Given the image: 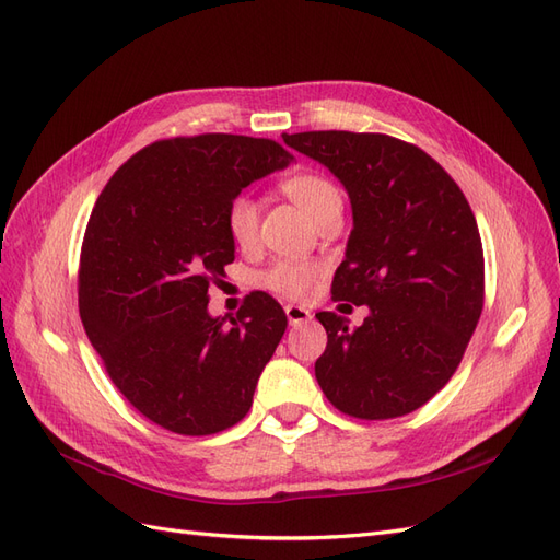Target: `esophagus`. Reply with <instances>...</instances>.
Listing matches in <instances>:
<instances>
[{
  "label": "esophagus",
  "instance_id": "obj_1",
  "mask_svg": "<svg viewBox=\"0 0 560 560\" xmlns=\"http://www.w3.org/2000/svg\"><path fill=\"white\" fill-rule=\"evenodd\" d=\"M284 313H287V319H290L292 327H299L303 325V322H311L313 315L308 308L303 306H296V303H290V306H284Z\"/></svg>",
  "mask_w": 560,
  "mask_h": 560
}]
</instances>
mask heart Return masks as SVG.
Masks as SVG:
<instances>
[{"mask_svg":"<svg viewBox=\"0 0 560 560\" xmlns=\"http://www.w3.org/2000/svg\"><path fill=\"white\" fill-rule=\"evenodd\" d=\"M282 194L294 200L313 222H322L331 212H341L343 194L338 186L317 173H299L282 182ZM224 224L229 238L238 249H252L259 241V202L247 194H238L229 200ZM322 276V266L315 261L280 259L261 270L257 282L264 290L282 299H306Z\"/></svg>","mask_w":560,"mask_h":560,"instance_id":"b5f03b06","label":"heart"}]
</instances>
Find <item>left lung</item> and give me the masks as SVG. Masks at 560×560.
I'll return each mask as SVG.
<instances>
[{
	"instance_id": "8db88e82",
	"label": "left lung",
	"mask_w": 560,
	"mask_h": 560,
	"mask_svg": "<svg viewBox=\"0 0 560 560\" xmlns=\"http://www.w3.org/2000/svg\"><path fill=\"white\" fill-rule=\"evenodd\" d=\"M346 186L352 231L331 282L334 301L369 306L362 327L317 313L327 350L322 393L352 418L406 416L460 364L483 311L477 219L451 175L416 144L381 132L282 135Z\"/></svg>"
}]
</instances>
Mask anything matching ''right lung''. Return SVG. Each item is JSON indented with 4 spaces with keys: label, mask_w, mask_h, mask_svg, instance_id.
Masks as SVG:
<instances>
[{
    "label": "right lung",
    "mask_w": 560,
    "mask_h": 560,
    "mask_svg": "<svg viewBox=\"0 0 560 560\" xmlns=\"http://www.w3.org/2000/svg\"><path fill=\"white\" fill-rule=\"evenodd\" d=\"M292 161L282 144L245 135L159 140L95 202L79 264L83 329L121 395L165 430L206 436L249 411L287 315L252 292L226 327L208 313V290L235 259L229 200Z\"/></svg>",
    "instance_id": "add662e5"
}]
</instances>
